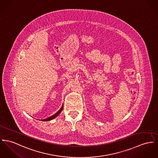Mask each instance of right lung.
Here are the masks:
<instances>
[{
    "label": "right lung",
    "instance_id": "right-lung-1",
    "mask_svg": "<svg viewBox=\"0 0 158 158\" xmlns=\"http://www.w3.org/2000/svg\"><path fill=\"white\" fill-rule=\"evenodd\" d=\"M62 109H63V105L62 106L61 109L59 110V111H58L55 114H54L53 115H52V116H51V117H49V118H46V119L41 120V121H44V122H45V121H50V120H52V119L56 118V117L60 114V113L61 112V111L62 110Z\"/></svg>",
    "mask_w": 158,
    "mask_h": 158
}]
</instances>
